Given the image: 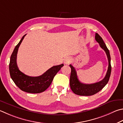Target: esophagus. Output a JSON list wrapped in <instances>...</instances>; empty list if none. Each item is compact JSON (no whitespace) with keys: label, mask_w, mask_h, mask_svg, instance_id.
Here are the masks:
<instances>
[{"label":"esophagus","mask_w":123,"mask_h":123,"mask_svg":"<svg viewBox=\"0 0 123 123\" xmlns=\"http://www.w3.org/2000/svg\"><path fill=\"white\" fill-rule=\"evenodd\" d=\"M71 61H72V59H71L70 57H68L66 58L65 60H64V63L68 64L69 63H70Z\"/></svg>","instance_id":"obj_1"}]
</instances>
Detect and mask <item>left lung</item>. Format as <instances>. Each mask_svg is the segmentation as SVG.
Returning a JSON list of instances; mask_svg holds the SVG:
<instances>
[{
  "mask_svg": "<svg viewBox=\"0 0 123 123\" xmlns=\"http://www.w3.org/2000/svg\"><path fill=\"white\" fill-rule=\"evenodd\" d=\"M95 39L98 43H99L100 47L106 53L109 62L108 70H107L105 76L102 81L92 84H84L80 82L77 78V73L75 68L71 64H70L69 66L71 68V74L70 77V88L74 93L78 95L91 96L95 95V93L101 90L106 86V84L108 83L109 79H110L111 71L110 52H109V50L107 48L106 44L104 42L103 40L98 33H96Z\"/></svg>",
  "mask_w": 123,
  "mask_h": 123,
  "instance_id": "left-lung-1",
  "label": "left lung"
}]
</instances>
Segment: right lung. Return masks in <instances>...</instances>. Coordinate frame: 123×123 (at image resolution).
I'll return each mask as SVG.
<instances>
[{
	"label": "right lung",
	"instance_id": "right-lung-1",
	"mask_svg": "<svg viewBox=\"0 0 123 123\" xmlns=\"http://www.w3.org/2000/svg\"><path fill=\"white\" fill-rule=\"evenodd\" d=\"M25 35H24L18 44L15 46L11 56L9 64L10 76L14 83L22 91L32 93H41L50 86L54 76L64 64L53 66L39 76L32 77L24 74L18 67L17 56L18 48Z\"/></svg>",
	"mask_w": 123,
	"mask_h": 123
}]
</instances>
